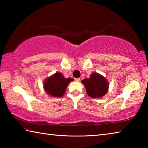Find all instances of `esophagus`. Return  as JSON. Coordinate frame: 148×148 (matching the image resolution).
I'll list each match as a JSON object with an SVG mask.
<instances>
[{
    "label": "esophagus",
    "instance_id": "obj_1",
    "mask_svg": "<svg viewBox=\"0 0 148 148\" xmlns=\"http://www.w3.org/2000/svg\"><path fill=\"white\" fill-rule=\"evenodd\" d=\"M75 80H76V82H79L80 81H81V79H80V78H76V79H75Z\"/></svg>",
    "mask_w": 148,
    "mask_h": 148
}]
</instances>
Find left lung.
Returning a JSON list of instances; mask_svg holds the SVG:
<instances>
[{"label": "left lung", "mask_w": 148, "mask_h": 148, "mask_svg": "<svg viewBox=\"0 0 148 148\" xmlns=\"http://www.w3.org/2000/svg\"><path fill=\"white\" fill-rule=\"evenodd\" d=\"M87 95L92 98H101L108 92L109 84L106 79L97 72L92 73L89 78L82 80Z\"/></svg>", "instance_id": "obj_1"}]
</instances>
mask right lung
Instances as JSON below:
<instances>
[{
    "mask_svg": "<svg viewBox=\"0 0 148 148\" xmlns=\"http://www.w3.org/2000/svg\"><path fill=\"white\" fill-rule=\"evenodd\" d=\"M73 80L71 77L66 78L60 72H56L45 79L44 88L45 91L50 96L61 97L64 95L65 90L70 82Z\"/></svg>",
    "mask_w": 148,
    "mask_h": 148,
    "instance_id": "add662e5",
    "label": "right lung"
}]
</instances>
